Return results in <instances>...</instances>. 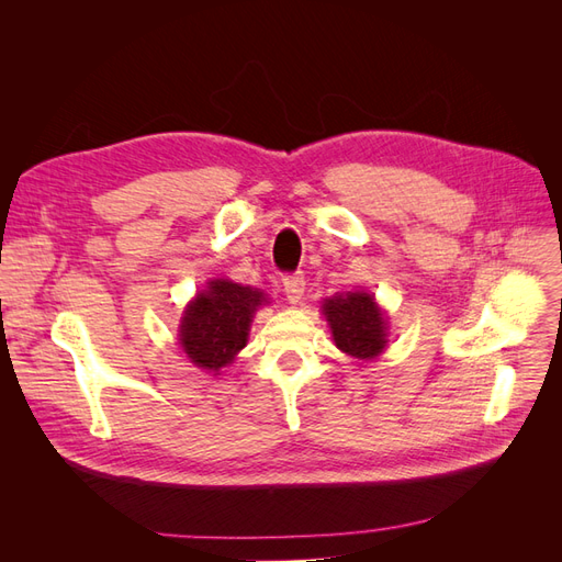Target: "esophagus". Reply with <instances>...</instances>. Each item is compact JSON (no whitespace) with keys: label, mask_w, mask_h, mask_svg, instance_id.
<instances>
[{"label":"esophagus","mask_w":562,"mask_h":562,"mask_svg":"<svg viewBox=\"0 0 562 562\" xmlns=\"http://www.w3.org/2000/svg\"><path fill=\"white\" fill-rule=\"evenodd\" d=\"M283 293L291 304H297L304 295V277L302 274H285L283 277Z\"/></svg>","instance_id":"obj_1"}]
</instances>
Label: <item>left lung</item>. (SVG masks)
Here are the masks:
<instances>
[{"instance_id":"1","label":"left lung","mask_w":562,"mask_h":562,"mask_svg":"<svg viewBox=\"0 0 562 562\" xmlns=\"http://www.w3.org/2000/svg\"><path fill=\"white\" fill-rule=\"evenodd\" d=\"M337 349L356 359H375L386 345L382 310L368 293H347L323 304Z\"/></svg>"}]
</instances>
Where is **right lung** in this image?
Listing matches in <instances>:
<instances>
[{"label": "right lung", "instance_id": "right-lung-1", "mask_svg": "<svg viewBox=\"0 0 562 562\" xmlns=\"http://www.w3.org/2000/svg\"><path fill=\"white\" fill-rule=\"evenodd\" d=\"M262 300V293L248 285L211 281L182 316L180 345L190 361L213 372L227 366L246 347L252 312Z\"/></svg>", "mask_w": 562, "mask_h": 562}]
</instances>
